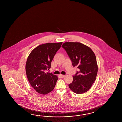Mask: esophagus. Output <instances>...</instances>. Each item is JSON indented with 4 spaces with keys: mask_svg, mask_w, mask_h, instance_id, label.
I'll use <instances>...</instances> for the list:
<instances>
[{
    "mask_svg": "<svg viewBox=\"0 0 122 122\" xmlns=\"http://www.w3.org/2000/svg\"><path fill=\"white\" fill-rule=\"evenodd\" d=\"M60 77H61V78H63V77H65V75H62V74H60Z\"/></svg>",
    "mask_w": 122,
    "mask_h": 122,
    "instance_id": "1",
    "label": "esophagus"
}]
</instances>
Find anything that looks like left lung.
Returning a JSON list of instances; mask_svg holds the SVG:
<instances>
[{
  "label": "left lung",
  "mask_w": 122,
  "mask_h": 122,
  "mask_svg": "<svg viewBox=\"0 0 122 122\" xmlns=\"http://www.w3.org/2000/svg\"><path fill=\"white\" fill-rule=\"evenodd\" d=\"M62 47L67 52L73 67L78 69L69 87L76 94L87 92L94 83L97 74V63L94 52L89 47L80 42H66Z\"/></svg>",
  "instance_id": "obj_1"
}]
</instances>
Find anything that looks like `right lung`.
<instances>
[{
  "mask_svg": "<svg viewBox=\"0 0 122 122\" xmlns=\"http://www.w3.org/2000/svg\"><path fill=\"white\" fill-rule=\"evenodd\" d=\"M62 42L48 43L34 49L27 58L25 69L31 86L39 94L46 95L54 88L58 80L56 75L47 71Z\"/></svg>",
  "mask_w": 122,
  "mask_h": 122,
  "instance_id": "obj_1",
  "label": "right lung"
}]
</instances>
